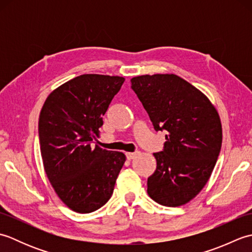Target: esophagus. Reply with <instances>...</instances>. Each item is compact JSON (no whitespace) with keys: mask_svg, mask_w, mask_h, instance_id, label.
<instances>
[{"mask_svg":"<svg viewBox=\"0 0 252 252\" xmlns=\"http://www.w3.org/2000/svg\"><path fill=\"white\" fill-rule=\"evenodd\" d=\"M126 156L129 160L134 159L137 156V153H126Z\"/></svg>","mask_w":252,"mask_h":252,"instance_id":"obj_1","label":"esophagus"}]
</instances>
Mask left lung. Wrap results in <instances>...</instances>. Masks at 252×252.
<instances>
[{
	"instance_id": "8db88e82",
	"label": "left lung",
	"mask_w": 252,
	"mask_h": 252,
	"mask_svg": "<svg viewBox=\"0 0 252 252\" xmlns=\"http://www.w3.org/2000/svg\"><path fill=\"white\" fill-rule=\"evenodd\" d=\"M156 131L165 130L163 151L147 180L153 200L167 207L185 205L210 178L222 145V126L207 96L173 73L131 79Z\"/></svg>"
}]
</instances>
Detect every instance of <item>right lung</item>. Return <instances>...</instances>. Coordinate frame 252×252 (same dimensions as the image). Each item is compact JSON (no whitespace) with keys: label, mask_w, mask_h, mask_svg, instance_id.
<instances>
[{"label":"right lung","mask_w":252,"mask_h":252,"mask_svg":"<svg viewBox=\"0 0 252 252\" xmlns=\"http://www.w3.org/2000/svg\"><path fill=\"white\" fill-rule=\"evenodd\" d=\"M125 78L82 74L47 96L39 118L40 151L57 196L71 210L90 213L114 191L126 155L93 145L103 117Z\"/></svg>","instance_id":"1"}]
</instances>
